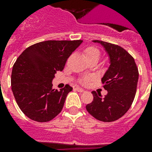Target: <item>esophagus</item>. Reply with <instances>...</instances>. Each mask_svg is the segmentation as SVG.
<instances>
[{
	"label": "esophagus",
	"instance_id": "obj_1",
	"mask_svg": "<svg viewBox=\"0 0 152 152\" xmlns=\"http://www.w3.org/2000/svg\"><path fill=\"white\" fill-rule=\"evenodd\" d=\"M76 90L78 91V92H83V91H84V90H83V89L81 88V87H76Z\"/></svg>",
	"mask_w": 152,
	"mask_h": 152
}]
</instances>
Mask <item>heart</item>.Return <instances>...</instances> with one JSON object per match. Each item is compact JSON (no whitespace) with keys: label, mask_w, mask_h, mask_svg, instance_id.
<instances>
[{"label":"heart","mask_w":152,"mask_h":152,"mask_svg":"<svg viewBox=\"0 0 152 152\" xmlns=\"http://www.w3.org/2000/svg\"><path fill=\"white\" fill-rule=\"evenodd\" d=\"M84 53L88 60H91V59H97L98 60L100 58L101 55H102V51H101V50L95 46L87 47L84 50ZM92 80H93V76H83V77H81L80 79V82L82 84L87 85L90 83V82Z\"/></svg>","instance_id":"heart-1"}]
</instances>
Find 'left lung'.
<instances>
[{"instance_id": "1", "label": "left lung", "mask_w": 152, "mask_h": 152, "mask_svg": "<svg viewBox=\"0 0 152 152\" xmlns=\"http://www.w3.org/2000/svg\"><path fill=\"white\" fill-rule=\"evenodd\" d=\"M94 42L103 45L110 56V67L102 80L108 94L102 97L101 93L92 91L93 102L86 108L97 120L114 122L126 113L134 102L139 72L134 58L124 48L102 40Z\"/></svg>"}]
</instances>
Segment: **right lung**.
Segmentation results:
<instances>
[{
	"label": "right lung",
	"mask_w": 152,
	"mask_h": 152,
	"mask_svg": "<svg viewBox=\"0 0 152 152\" xmlns=\"http://www.w3.org/2000/svg\"><path fill=\"white\" fill-rule=\"evenodd\" d=\"M83 40H46L21 54L12 68V90L21 111L32 120L49 122L61 112L72 87L52 89V80Z\"/></svg>",
	"instance_id": "add662e5"
}]
</instances>
